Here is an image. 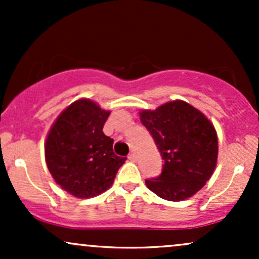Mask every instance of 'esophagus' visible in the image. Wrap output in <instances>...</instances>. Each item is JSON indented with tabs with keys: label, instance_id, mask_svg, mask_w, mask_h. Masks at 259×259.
<instances>
[{
	"label": "esophagus",
	"instance_id": "34e87169",
	"mask_svg": "<svg viewBox=\"0 0 259 259\" xmlns=\"http://www.w3.org/2000/svg\"><path fill=\"white\" fill-rule=\"evenodd\" d=\"M127 158H129V160H132V162H135V160H136V156H135V153H134V152L129 153V156H127Z\"/></svg>",
	"mask_w": 259,
	"mask_h": 259
}]
</instances>
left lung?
I'll return each mask as SVG.
<instances>
[{"mask_svg": "<svg viewBox=\"0 0 259 259\" xmlns=\"http://www.w3.org/2000/svg\"><path fill=\"white\" fill-rule=\"evenodd\" d=\"M140 120L164 160L162 173L146 180L148 189L168 201L191 197L214 171L218 138L213 124L184 101L140 112Z\"/></svg>", "mask_w": 259, "mask_h": 259, "instance_id": "left-lung-1", "label": "left lung"}]
</instances>
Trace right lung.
<instances>
[{"label": "right lung", "instance_id": "1", "mask_svg": "<svg viewBox=\"0 0 259 259\" xmlns=\"http://www.w3.org/2000/svg\"><path fill=\"white\" fill-rule=\"evenodd\" d=\"M108 115L90 100L75 101L61 113L46 139L50 173L62 189L78 198L108 190L126 159L113 152V139L103 134Z\"/></svg>", "mask_w": 259, "mask_h": 259}]
</instances>
